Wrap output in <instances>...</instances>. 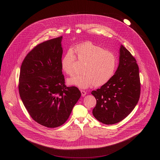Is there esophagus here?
Listing matches in <instances>:
<instances>
[{
    "instance_id": "obj_1",
    "label": "esophagus",
    "mask_w": 160,
    "mask_h": 160,
    "mask_svg": "<svg viewBox=\"0 0 160 160\" xmlns=\"http://www.w3.org/2000/svg\"><path fill=\"white\" fill-rule=\"evenodd\" d=\"M81 93H82V96L84 97L86 95V92L84 91L83 90H81Z\"/></svg>"
}]
</instances>
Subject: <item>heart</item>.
Masks as SVG:
<instances>
[{
	"label": "heart",
	"instance_id": "obj_1",
	"mask_svg": "<svg viewBox=\"0 0 160 160\" xmlns=\"http://www.w3.org/2000/svg\"><path fill=\"white\" fill-rule=\"evenodd\" d=\"M76 55L68 50L61 61V67L68 75L74 74L73 65L76 60L83 62V73L68 79V83L86 89L92 85L100 86L107 83L114 76L118 65L116 55L91 42L79 44L75 48Z\"/></svg>",
	"mask_w": 160,
	"mask_h": 160
}]
</instances>
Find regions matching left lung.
<instances>
[{"label": "left lung", "mask_w": 160, "mask_h": 160, "mask_svg": "<svg viewBox=\"0 0 160 160\" xmlns=\"http://www.w3.org/2000/svg\"><path fill=\"white\" fill-rule=\"evenodd\" d=\"M91 93L97 99L93 115L106 125L121 121L137 105L140 95L138 67L136 59L122 45L119 66L114 76Z\"/></svg>", "instance_id": "1"}]
</instances>
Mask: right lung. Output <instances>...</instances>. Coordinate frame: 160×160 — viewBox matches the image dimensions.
I'll list each match as a JSON object with an SVG mask.
<instances>
[{
  "instance_id": "obj_1",
  "label": "right lung",
  "mask_w": 160,
  "mask_h": 160,
  "mask_svg": "<svg viewBox=\"0 0 160 160\" xmlns=\"http://www.w3.org/2000/svg\"><path fill=\"white\" fill-rule=\"evenodd\" d=\"M62 37L35 46L24 59L18 91L31 118L47 128H56L67 121L81 97L76 86L67 87L62 74Z\"/></svg>"
}]
</instances>
